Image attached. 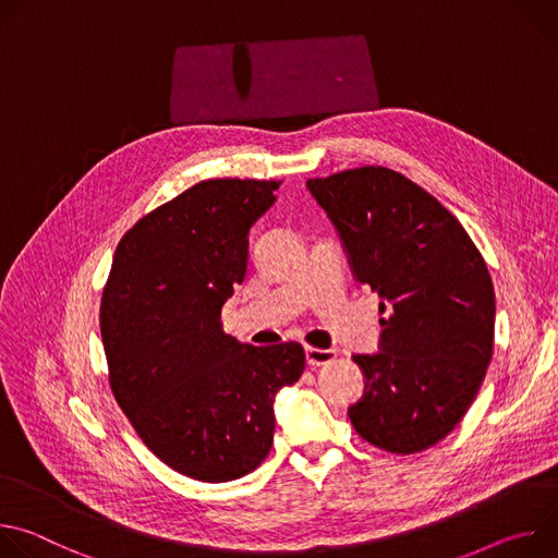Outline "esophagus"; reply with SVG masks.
Listing matches in <instances>:
<instances>
[{"mask_svg": "<svg viewBox=\"0 0 558 558\" xmlns=\"http://www.w3.org/2000/svg\"><path fill=\"white\" fill-rule=\"evenodd\" d=\"M304 355H306L308 366H323V364H329V362L336 360L333 349H311V347H306Z\"/></svg>", "mask_w": 558, "mask_h": 558, "instance_id": "34e87169", "label": "esophagus"}]
</instances>
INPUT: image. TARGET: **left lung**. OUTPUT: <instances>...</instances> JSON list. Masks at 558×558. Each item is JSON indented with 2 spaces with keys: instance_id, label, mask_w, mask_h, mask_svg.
<instances>
[{
  "instance_id": "1",
  "label": "left lung",
  "mask_w": 558,
  "mask_h": 558,
  "mask_svg": "<svg viewBox=\"0 0 558 558\" xmlns=\"http://www.w3.org/2000/svg\"><path fill=\"white\" fill-rule=\"evenodd\" d=\"M333 222L353 278L377 291V353H355L362 400L355 430L397 454L441 441L486 377L495 340V289L461 222L426 190L388 168L308 179Z\"/></svg>"
}]
</instances>
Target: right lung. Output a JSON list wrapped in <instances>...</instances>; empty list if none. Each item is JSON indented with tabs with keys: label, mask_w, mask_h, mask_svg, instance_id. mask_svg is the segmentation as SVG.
Instances as JSON below:
<instances>
[{
	"label": "right lung",
	"mask_w": 558,
	"mask_h": 558,
	"mask_svg": "<svg viewBox=\"0 0 558 558\" xmlns=\"http://www.w3.org/2000/svg\"><path fill=\"white\" fill-rule=\"evenodd\" d=\"M276 181L211 179L143 216L117 247L101 300L110 386L143 444L181 474L222 484L274 444V402L304 371L298 342L252 347L220 308L247 274L250 229Z\"/></svg>",
	"instance_id": "add662e5"
}]
</instances>
